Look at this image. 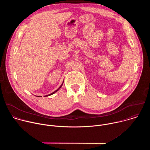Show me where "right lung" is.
<instances>
[{
	"instance_id": "add662e5",
	"label": "right lung",
	"mask_w": 150,
	"mask_h": 150,
	"mask_svg": "<svg viewBox=\"0 0 150 150\" xmlns=\"http://www.w3.org/2000/svg\"><path fill=\"white\" fill-rule=\"evenodd\" d=\"M63 81L62 83L60 85V87H59V88H57V89L56 91H54V92H53L52 93H51V94H48V95H46V96H45V97H46H46H47V96H51V95H52V94H54L55 93H56L57 91H59V89H60V88L62 87V85H63ZM37 97H41V96H37Z\"/></svg>"
}]
</instances>
